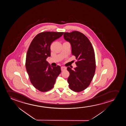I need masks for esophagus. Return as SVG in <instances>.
Masks as SVG:
<instances>
[{"mask_svg":"<svg viewBox=\"0 0 126 126\" xmlns=\"http://www.w3.org/2000/svg\"><path fill=\"white\" fill-rule=\"evenodd\" d=\"M66 69V68L65 67H63V66H62V67H61V70L62 71H64V70H65Z\"/></svg>","mask_w":126,"mask_h":126,"instance_id":"34e87169","label":"esophagus"}]
</instances>
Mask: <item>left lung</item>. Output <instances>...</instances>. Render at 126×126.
Returning a JSON list of instances; mask_svg holds the SVG:
<instances>
[{
	"mask_svg": "<svg viewBox=\"0 0 126 126\" xmlns=\"http://www.w3.org/2000/svg\"><path fill=\"white\" fill-rule=\"evenodd\" d=\"M64 37L71 44L72 54L77 60L74 70L67 67L70 73L67 79L69 87L74 91H82L90 85L95 74V60L93 47L88 38L79 31L65 32Z\"/></svg>",
	"mask_w": 126,
	"mask_h": 126,
	"instance_id": "obj_1",
	"label": "left lung"
}]
</instances>
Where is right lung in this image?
Here are the masks:
<instances>
[{"label": "right lung", "mask_w": 126, "mask_h": 126, "mask_svg": "<svg viewBox=\"0 0 126 126\" xmlns=\"http://www.w3.org/2000/svg\"><path fill=\"white\" fill-rule=\"evenodd\" d=\"M63 33L49 31L40 33L33 38L28 49L26 70L31 83L40 91H48L53 88L56 78L61 72L60 66H51L46 60L51 56L52 42Z\"/></svg>", "instance_id": "1"}]
</instances>
